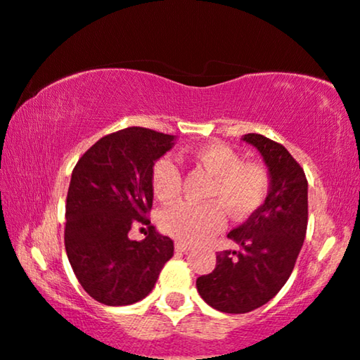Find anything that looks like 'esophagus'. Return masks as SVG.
I'll return each mask as SVG.
<instances>
[{
  "label": "esophagus",
  "mask_w": 360,
  "mask_h": 360,
  "mask_svg": "<svg viewBox=\"0 0 360 360\" xmlns=\"http://www.w3.org/2000/svg\"><path fill=\"white\" fill-rule=\"evenodd\" d=\"M190 250H191V245H188V243H184V241L175 243V251H179V253H186V251Z\"/></svg>",
  "instance_id": "1"
}]
</instances>
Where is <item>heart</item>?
I'll use <instances>...</instances> for the list:
<instances>
[{"mask_svg":"<svg viewBox=\"0 0 360 360\" xmlns=\"http://www.w3.org/2000/svg\"><path fill=\"white\" fill-rule=\"evenodd\" d=\"M188 158L213 176L205 193L210 202H179L163 210L162 228L175 240L202 241L221 230L225 223L223 213L233 220H241L264 202L269 175L263 163L243 162L235 148L221 142L198 147ZM150 184L158 200H174L181 188L179 165L170 157H160L152 167Z\"/></svg>","mask_w":360,"mask_h":360,"instance_id":"1","label":"heart"}]
</instances>
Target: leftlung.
I'll list each match as a JSON object with an SVG mask.
<instances>
[{"mask_svg":"<svg viewBox=\"0 0 360 360\" xmlns=\"http://www.w3.org/2000/svg\"><path fill=\"white\" fill-rule=\"evenodd\" d=\"M243 140L258 148L271 179L264 203L228 233L238 251H218L217 266L197 279L205 302L217 311L243 314L263 306L291 276L307 230L304 170L281 143L259 134Z\"/></svg>","mask_w":360,"mask_h":360,"instance_id":"obj_1","label":"left lung"}]
</instances>
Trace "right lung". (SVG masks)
<instances>
[{
    "mask_svg": "<svg viewBox=\"0 0 360 360\" xmlns=\"http://www.w3.org/2000/svg\"><path fill=\"white\" fill-rule=\"evenodd\" d=\"M174 146V135L127 127L97 140L72 170L66 200L64 245L89 296L105 306L134 304L155 286L174 241L148 220L152 167ZM146 224V240L128 238Z\"/></svg>",
    "mask_w": 360,
    "mask_h": 360,
    "instance_id": "obj_1",
    "label": "right lung"
}]
</instances>
